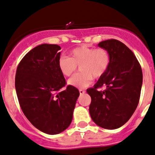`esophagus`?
<instances>
[{
	"instance_id": "34e87169",
	"label": "esophagus",
	"mask_w": 155,
	"mask_h": 155,
	"mask_svg": "<svg viewBox=\"0 0 155 155\" xmlns=\"http://www.w3.org/2000/svg\"><path fill=\"white\" fill-rule=\"evenodd\" d=\"M79 92H80V94H84L86 91H85L84 90H83V89H80Z\"/></svg>"
}]
</instances>
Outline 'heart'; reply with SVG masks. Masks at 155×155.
Returning <instances> with one entry per match:
<instances>
[{
    "instance_id": "b5f03b06",
    "label": "heart",
    "mask_w": 155,
    "mask_h": 155,
    "mask_svg": "<svg viewBox=\"0 0 155 155\" xmlns=\"http://www.w3.org/2000/svg\"><path fill=\"white\" fill-rule=\"evenodd\" d=\"M110 64V55L105 48L81 46L72 50L69 56H61L58 67L64 76L72 75L79 67L80 72L68 81V84L77 88H85L92 80L99 79L105 74Z\"/></svg>"
}]
</instances>
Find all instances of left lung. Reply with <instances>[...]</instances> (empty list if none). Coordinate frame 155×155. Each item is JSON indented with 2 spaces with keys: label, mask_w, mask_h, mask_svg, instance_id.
<instances>
[{
  "label": "left lung",
  "mask_w": 155,
  "mask_h": 155,
  "mask_svg": "<svg viewBox=\"0 0 155 155\" xmlns=\"http://www.w3.org/2000/svg\"><path fill=\"white\" fill-rule=\"evenodd\" d=\"M110 55L109 68L93 88L87 89L91 102L89 113L98 126L119 128L130 119L140 100L143 74L135 55L124 43L107 39L98 44ZM102 86L105 90H99Z\"/></svg>",
  "instance_id": "8db88e82"
}]
</instances>
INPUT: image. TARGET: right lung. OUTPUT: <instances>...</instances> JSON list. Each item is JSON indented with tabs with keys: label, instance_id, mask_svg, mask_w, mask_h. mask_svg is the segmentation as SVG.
Segmentation results:
<instances>
[{
	"label": "right lung",
	"instance_id": "add662e5",
	"mask_svg": "<svg viewBox=\"0 0 155 155\" xmlns=\"http://www.w3.org/2000/svg\"><path fill=\"white\" fill-rule=\"evenodd\" d=\"M61 47L40 45L20 61L15 75L19 103L28 121L43 133L55 135L65 130L72 120L80 92L66 85L58 67Z\"/></svg>",
	"mask_w": 155,
	"mask_h": 155
}]
</instances>
